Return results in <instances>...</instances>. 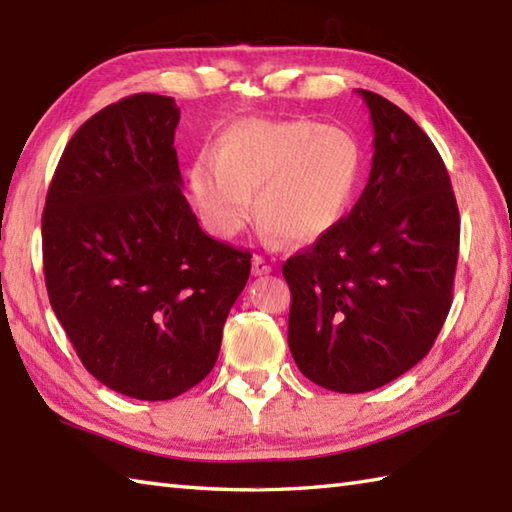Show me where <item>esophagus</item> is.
<instances>
[{
    "mask_svg": "<svg viewBox=\"0 0 512 512\" xmlns=\"http://www.w3.org/2000/svg\"><path fill=\"white\" fill-rule=\"evenodd\" d=\"M269 271H271V265L265 258H260V256L252 258V274L254 276H265V274H269Z\"/></svg>",
    "mask_w": 512,
    "mask_h": 512,
    "instance_id": "esophagus-1",
    "label": "esophagus"
}]
</instances>
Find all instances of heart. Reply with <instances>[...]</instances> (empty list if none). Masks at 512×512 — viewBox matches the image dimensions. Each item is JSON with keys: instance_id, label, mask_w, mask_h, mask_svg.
<instances>
[{"instance_id": "b5f03b06", "label": "heart", "mask_w": 512, "mask_h": 512, "mask_svg": "<svg viewBox=\"0 0 512 512\" xmlns=\"http://www.w3.org/2000/svg\"><path fill=\"white\" fill-rule=\"evenodd\" d=\"M364 176L358 139L338 125L249 119L227 128L214 152H198L187 172L203 225L234 238L252 216L289 245L331 232L356 198Z\"/></svg>"}]
</instances>
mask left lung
I'll return each instance as SVG.
<instances>
[{"mask_svg":"<svg viewBox=\"0 0 512 512\" xmlns=\"http://www.w3.org/2000/svg\"><path fill=\"white\" fill-rule=\"evenodd\" d=\"M358 92L373 123L367 187L347 218L283 265L291 356L338 393L378 389L431 351L460 252V212L433 141L389 99Z\"/></svg>","mask_w":512,"mask_h":512,"instance_id":"obj_1","label":"left lung"}]
</instances>
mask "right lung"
Instances as JSON below:
<instances>
[{
    "instance_id": "obj_1",
    "label": "right lung",
    "mask_w": 512,
    "mask_h": 512,
    "mask_svg": "<svg viewBox=\"0 0 512 512\" xmlns=\"http://www.w3.org/2000/svg\"><path fill=\"white\" fill-rule=\"evenodd\" d=\"M172 97L132 95L61 154L41 216L52 311L108 389L172 400L214 369L252 254L218 243L181 192Z\"/></svg>"
}]
</instances>
